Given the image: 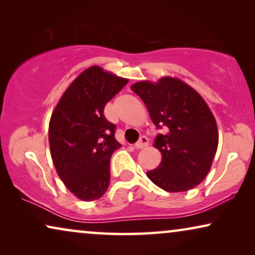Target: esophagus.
I'll return each instance as SVG.
<instances>
[{"label":"esophagus","mask_w":255,"mask_h":255,"mask_svg":"<svg viewBox=\"0 0 255 255\" xmlns=\"http://www.w3.org/2000/svg\"><path fill=\"white\" fill-rule=\"evenodd\" d=\"M147 145H148V139L146 138V137H144V135H142V137L139 139L137 142H135L134 147L138 148V149H141V148H145Z\"/></svg>","instance_id":"esophagus-1"}]
</instances>
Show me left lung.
Segmentation results:
<instances>
[{
    "instance_id": "8db88e82",
    "label": "left lung",
    "mask_w": 255,
    "mask_h": 255,
    "mask_svg": "<svg viewBox=\"0 0 255 255\" xmlns=\"http://www.w3.org/2000/svg\"><path fill=\"white\" fill-rule=\"evenodd\" d=\"M131 89L145 103L155 127L166 128L153 144L162 158L159 167L148 170V179L169 193L198 186L218 147L217 123L207 102L193 87L172 76L135 82Z\"/></svg>"
}]
</instances>
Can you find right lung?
Wrapping results in <instances>:
<instances>
[{"label": "right lung", "mask_w": 255, "mask_h": 255, "mask_svg": "<svg viewBox=\"0 0 255 255\" xmlns=\"http://www.w3.org/2000/svg\"><path fill=\"white\" fill-rule=\"evenodd\" d=\"M128 79L90 66L73 81L55 106L48 124L52 161L67 189L79 200H99L110 183V158L121 147L106 104Z\"/></svg>", "instance_id": "right-lung-1"}]
</instances>
